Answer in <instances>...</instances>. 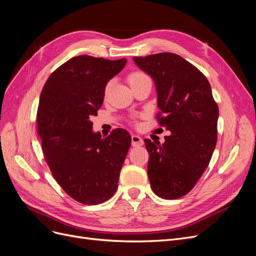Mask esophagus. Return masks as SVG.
<instances>
[{
    "label": "esophagus",
    "instance_id": "obj_1",
    "mask_svg": "<svg viewBox=\"0 0 256 256\" xmlns=\"http://www.w3.org/2000/svg\"><path fill=\"white\" fill-rule=\"evenodd\" d=\"M131 143H132V146H141V145H143L144 142L140 136L132 134L131 136Z\"/></svg>",
    "mask_w": 256,
    "mask_h": 256
}]
</instances>
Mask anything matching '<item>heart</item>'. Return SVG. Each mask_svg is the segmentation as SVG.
Segmentation results:
<instances>
[{"instance_id":"heart-1","label":"heart","mask_w":256,"mask_h":256,"mask_svg":"<svg viewBox=\"0 0 256 256\" xmlns=\"http://www.w3.org/2000/svg\"><path fill=\"white\" fill-rule=\"evenodd\" d=\"M146 74H144L143 72H132V74H129V76H128V82H129V84H131V83H134V82H136V81H138V80H142V79H144V78H146ZM109 88H110V83L106 85V94L108 92H109Z\"/></svg>"}]
</instances>
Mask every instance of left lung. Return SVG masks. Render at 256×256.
Returning <instances> with one entry per match:
<instances>
[{"mask_svg": "<svg viewBox=\"0 0 256 256\" xmlns=\"http://www.w3.org/2000/svg\"><path fill=\"white\" fill-rule=\"evenodd\" d=\"M156 85L164 143L145 138L150 187L162 198H182L204 173L216 144L219 109L210 84L196 67L174 53L134 56Z\"/></svg>", "mask_w": 256, "mask_h": 256, "instance_id": "8db88e82", "label": "left lung"}]
</instances>
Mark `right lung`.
Listing matches in <instances>:
<instances>
[{
    "label": "right lung",
    "mask_w": 256,
    "mask_h": 256,
    "mask_svg": "<svg viewBox=\"0 0 256 256\" xmlns=\"http://www.w3.org/2000/svg\"><path fill=\"white\" fill-rule=\"evenodd\" d=\"M126 63L76 56L52 72L42 90L37 130L46 162L63 190L82 204L104 203L118 190L131 136L118 128L102 138L90 118L102 106L108 82Z\"/></svg>",
    "instance_id": "add662e5"
}]
</instances>
